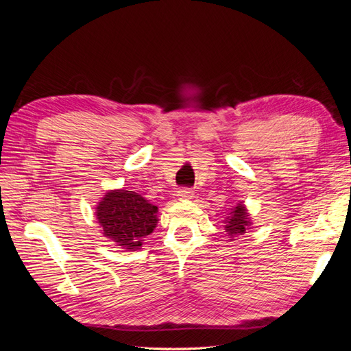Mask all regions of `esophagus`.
<instances>
[{"label": "esophagus", "instance_id": "34e87169", "mask_svg": "<svg viewBox=\"0 0 351 351\" xmlns=\"http://www.w3.org/2000/svg\"><path fill=\"white\" fill-rule=\"evenodd\" d=\"M193 190L192 189H180L178 192H177V196L180 197V199H186V200H189V199H192L193 197Z\"/></svg>", "mask_w": 351, "mask_h": 351}]
</instances>
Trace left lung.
<instances>
[{"label":"left lung","mask_w":351,"mask_h":351,"mask_svg":"<svg viewBox=\"0 0 351 351\" xmlns=\"http://www.w3.org/2000/svg\"><path fill=\"white\" fill-rule=\"evenodd\" d=\"M250 218L247 214V209L243 204H237L234 208L231 209L230 217L226 218V231L227 234L234 239L237 236H241L246 232V230L250 227Z\"/></svg>","instance_id":"8db88e82"}]
</instances>
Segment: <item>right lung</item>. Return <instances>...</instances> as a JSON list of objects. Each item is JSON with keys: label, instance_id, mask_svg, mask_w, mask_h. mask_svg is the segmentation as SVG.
I'll return each mask as SVG.
<instances>
[{"label": "right lung", "instance_id": "right-lung-1", "mask_svg": "<svg viewBox=\"0 0 351 351\" xmlns=\"http://www.w3.org/2000/svg\"><path fill=\"white\" fill-rule=\"evenodd\" d=\"M158 206L130 190H111L97 206L102 234L123 249L136 250L158 224Z\"/></svg>", "mask_w": 351, "mask_h": 351}]
</instances>
